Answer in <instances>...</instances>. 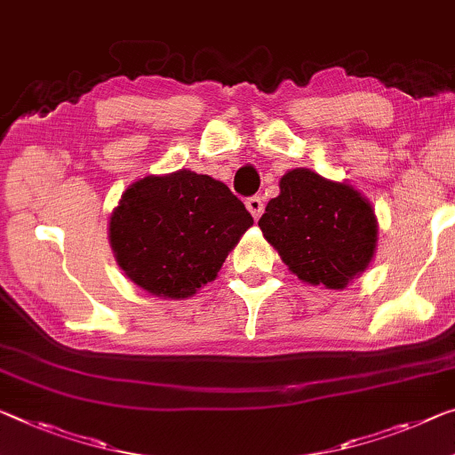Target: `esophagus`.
<instances>
[{"mask_svg":"<svg viewBox=\"0 0 455 455\" xmlns=\"http://www.w3.org/2000/svg\"><path fill=\"white\" fill-rule=\"evenodd\" d=\"M246 207H248V212L251 213V218L258 220L262 215V212H264V201H262V197H258V195H254V197H248L246 199Z\"/></svg>","mask_w":455,"mask_h":455,"instance_id":"34e87169","label":"esophagus"}]
</instances>
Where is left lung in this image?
<instances>
[{"instance_id": "obj_1", "label": "left lung", "mask_w": 455, "mask_h": 455, "mask_svg": "<svg viewBox=\"0 0 455 455\" xmlns=\"http://www.w3.org/2000/svg\"><path fill=\"white\" fill-rule=\"evenodd\" d=\"M258 226L292 275L327 289H344L366 270L379 234L374 209L358 191L309 169L284 174Z\"/></svg>"}]
</instances>
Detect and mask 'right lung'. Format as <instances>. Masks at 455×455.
<instances>
[{"instance_id":"add662e5","label":"right lung","mask_w":455,"mask_h":455,"mask_svg":"<svg viewBox=\"0 0 455 455\" xmlns=\"http://www.w3.org/2000/svg\"><path fill=\"white\" fill-rule=\"evenodd\" d=\"M251 223L228 185L183 169L132 185L111 213L109 240L132 283L187 299L218 276Z\"/></svg>"}]
</instances>
